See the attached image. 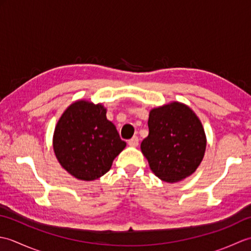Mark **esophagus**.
I'll return each instance as SVG.
<instances>
[{"label":"esophagus","instance_id":"1","mask_svg":"<svg viewBox=\"0 0 251 251\" xmlns=\"http://www.w3.org/2000/svg\"><path fill=\"white\" fill-rule=\"evenodd\" d=\"M128 145H129L130 147H137L138 145H139V138H138L137 136L132 137L131 139L128 140Z\"/></svg>","mask_w":251,"mask_h":251}]
</instances>
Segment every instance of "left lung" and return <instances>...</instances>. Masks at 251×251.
Masks as SVG:
<instances>
[{
    "label": "left lung",
    "mask_w": 251,
    "mask_h": 251,
    "mask_svg": "<svg viewBox=\"0 0 251 251\" xmlns=\"http://www.w3.org/2000/svg\"><path fill=\"white\" fill-rule=\"evenodd\" d=\"M148 125L141 151L156 177L177 182L193 174L206 149L205 131L194 112L173 102L151 110Z\"/></svg>",
    "instance_id": "1"
}]
</instances>
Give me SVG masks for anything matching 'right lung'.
I'll return each mask as SVG.
<instances>
[{
    "label": "right lung",
    "mask_w": 251,
    "mask_h": 251,
    "mask_svg": "<svg viewBox=\"0 0 251 251\" xmlns=\"http://www.w3.org/2000/svg\"><path fill=\"white\" fill-rule=\"evenodd\" d=\"M101 104L76 101L65 111L54 132V151L61 166L85 181L108 173L113 159L124 150L113 123Z\"/></svg>",
    "instance_id": "right-lung-1"
}]
</instances>
